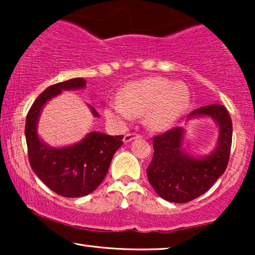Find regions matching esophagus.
Masks as SVG:
<instances>
[{
	"mask_svg": "<svg viewBox=\"0 0 255 255\" xmlns=\"http://www.w3.org/2000/svg\"><path fill=\"white\" fill-rule=\"evenodd\" d=\"M141 135L140 134H137V133H127L124 135V138H123V141L125 142V144H127V142H130L132 139H138V138H140Z\"/></svg>",
	"mask_w": 255,
	"mask_h": 255,
	"instance_id": "1",
	"label": "esophagus"
}]
</instances>
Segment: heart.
Segmentation results:
<instances>
[{"label": "heart", "mask_w": 255, "mask_h": 255, "mask_svg": "<svg viewBox=\"0 0 255 255\" xmlns=\"http://www.w3.org/2000/svg\"><path fill=\"white\" fill-rule=\"evenodd\" d=\"M189 93L181 83L165 78H147L131 82L122 90L120 99L108 104L106 116L124 125L134 115H144V122L152 130L174 127L186 113Z\"/></svg>", "instance_id": "1"}]
</instances>
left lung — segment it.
<instances>
[{
	"instance_id": "obj_1",
	"label": "left lung",
	"mask_w": 255,
	"mask_h": 255,
	"mask_svg": "<svg viewBox=\"0 0 255 255\" xmlns=\"http://www.w3.org/2000/svg\"><path fill=\"white\" fill-rule=\"evenodd\" d=\"M209 117L217 124L215 148L196 156L183 147L186 128H172L153 139L154 154L147 167V177L155 193L173 203H187L210 189L228 167L232 144L231 117L221 104H210L191 111L187 122Z\"/></svg>"
}]
</instances>
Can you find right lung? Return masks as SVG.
I'll return each mask as SVG.
<instances>
[{
	"instance_id": "1",
	"label": "right lung",
	"mask_w": 255,
	"mask_h": 255,
	"mask_svg": "<svg viewBox=\"0 0 255 255\" xmlns=\"http://www.w3.org/2000/svg\"><path fill=\"white\" fill-rule=\"evenodd\" d=\"M86 82L75 78L50 86L37 97L26 116L25 139L31 168L51 190L64 197L93 193L102 183L114 154L123 145L124 135L92 131L74 145L52 147L38 134V122L48 101L64 90L86 88ZM89 108L93 116H100L92 106Z\"/></svg>"
}]
</instances>
